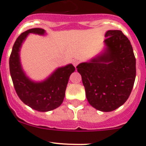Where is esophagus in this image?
<instances>
[{
  "instance_id": "esophagus-1",
  "label": "esophagus",
  "mask_w": 146,
  "mask_h": 146,
  "mask_svg": "<svg viewBox=\"0 0 146 146\" xmlns=\"http://www.w3.org/2000/svg\"><path fill=\"white\" fill-rule=\"evenodd\" d=\"M78 64H79V61H78V60H74V61H73V65H74V67H77Z\"/></svg>"
}]
</instances>
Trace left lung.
Returning <instances> with one entry per match:
<instances>
[{"label": "left lung", "mask_w": 146, "mask_h": 146, "mask_svg": "<svg viewBox=\"0 0 146 146\" xmlns=\"http://www.w3.org/2000/svg\"><path fill=\"white\" fill-rule=\"evenodd\" d=\"M105 37L104 51L77 68L89 104L100 111L110 112L124 104L131 94L136 59L129 40L122 31H108Z\"/></svg>", "instance_id": "obj_1"}]
</instances>
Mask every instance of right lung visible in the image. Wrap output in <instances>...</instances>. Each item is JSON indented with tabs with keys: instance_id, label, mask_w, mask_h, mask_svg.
Listing matches in <instances>:
<instances>
[{
	"instance_id": "add662e5",
	"label": "right lung",
	"mask_w": 146,
	"mask_h": 146,
	"mask_svg": "<svg viewBox=\"0 0 146 146\" xmlns=\"http://www.w3.org/2000/svg\"><path fill=\"white\" fill-rule=\"evenodd\" d=\"M29 33L44 35L46 32L42 28H32L19 36L9 58L10 74L15 91L23 103L37 111H50L64 101L69 77L75 68L72 64L59 67L42 82L30 79L22 68L20 58L22 44Z\"/></svg>"
}]
</instances>
